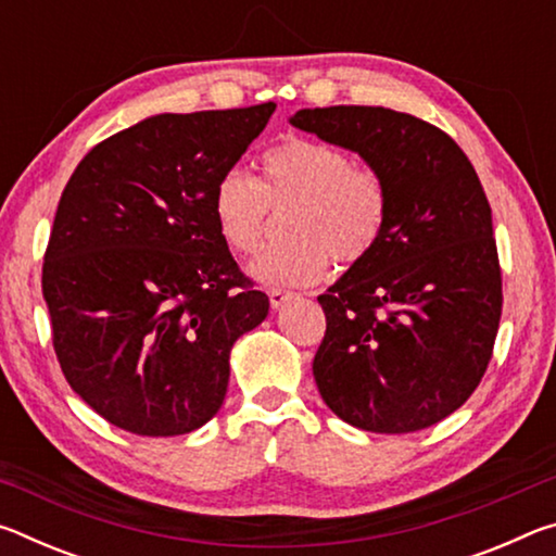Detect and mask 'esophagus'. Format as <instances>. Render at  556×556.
<instances>
[{
  "instance_id": "esophagus-1",
  "label": "esophagus",
  "mask_w": 556,
  "mask_h": 556,
  "mask_svg": "<svg viewBox=\"0 0 556 556\" xmlns=\"http://www.w3.org/2000/svg\"><path fill=\"white\" fill-rule=\"evenodd\" d=\"M289 299H294V291H287V289H271L269 291V304L271 308H281L287 304Z\"/></svg>"
}]
</instances>
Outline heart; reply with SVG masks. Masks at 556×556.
<instances>
[{
    "label": "heart",
    "mask_w": 556,
    "mask_h": 556,
    "mask_svg": "<svg viewBox=\"0 0 556 556\" xmlns=\"http://www.w3.org/2000/svg\"><path fill=\"white\" fill-rule=\"evenodd\" d=\"M262 184L228 168L215 184L213 220L225 248L252 255L265 240L271 208L287 211L289 240L250 262V277L267 287H301L321 279L331 257L355 265L378 244L388 218L382 178L331 144L289 139L262 156Z\"/></svg>",
    "instance_id": "b5f03b06"
}]
</instances>
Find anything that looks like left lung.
<instances>
[{"instance_id": "left-lung-1", "label": "left lung", "mask_w": 556, "mask_h": 556, "mask_svg": "<svg viewBox=\"0 0 556 556\" xmlns=\"http://www.w3.org/2000/svg\"><path fill=\"white\" fill-rule=\"evenodd\" d=\"M289 125L357 154L388 188L378 244L318 296L316 388L336 417L375 434L437 425L478 388L501 324L476 168L446 131L390 108L299 110Z\"/></svg>"}]
</instances>
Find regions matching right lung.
Instances as JSON below:
<instances>
[{
    "label": "right lung",
    "mask_w": 556,
    "mask_h": 556,
    "mask_svg": "<svg viewBox=\"0 0 556 556\" xmlns=\"http://www.w3.org/2000/svg\"><path fill=\"white\" fill-rule=\"evenodd\" d=\"M275 102L162 112L75 168L43 260L53 348L75 394L139 437H178L218 414L230 351L269 314L213 220L218 178Z\"/></svg>",
    "instance_id": "add662e5"
}]
</instances>
